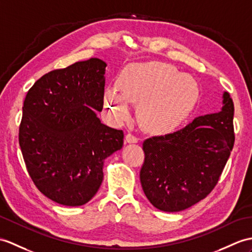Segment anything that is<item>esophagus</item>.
<instances>
[{
  "label": "esophagus",
  "instance_id": "1",
  "mask_svg": "<svg viewBox=\"0 0 252 252\" xmlns=\"http://www.w3.org/2000/svg\"><path fill=\"white\" fill-rule=\"evenodd\" d=\"M126 142L128 143V144H134V143L138 142V138L135 135H133V134L128 133V134H126Z\"/></svg>",
  "mask_w": 252,
  "mask_h": 252
}]
</instances>
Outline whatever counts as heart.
I'll return each mask as SVG.
<instances>
[{"label": "heart", "instance_id": "heart-1", "mask_svg": "<svg viewBox=\"0 0 252 252\" xmlns=\"http://www.w3.org/2000/svg\"><path fill=\"white\" fill-rule=\"evenodd\" d=\"M117 93L108 89L104 102L114 118L128 117L127 104L136 105L137 120L146 132L165 134L175 130L194 101L196 85L189 75L177 74L162 62L134 63L117 80Z\"/></svg>", "mask_w": 252, "mask_h": 252}]
</instances>
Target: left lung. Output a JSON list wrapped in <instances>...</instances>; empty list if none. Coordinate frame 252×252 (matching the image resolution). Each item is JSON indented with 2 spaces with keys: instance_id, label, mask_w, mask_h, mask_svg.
I'll return each mask as SVG.
<instances>
[{
  "instance_id": "obj_1",
  "label": "left lung",
  "mask_w": 252,
  "mask_h": 252,
  "mask_svg": "<svg viewBox=\"0 0 252 252\" xmlns=\"http://www.w3.org/2000/svg\"><path fill=\"white\" fill-rule=\"evenodd\" d=\"M233 117V99L224 92L220 113L200 116L181 130L145 140L140 184L155 207L180 212L213 191L235 140Z\"/></svg>"
}]
</instances>
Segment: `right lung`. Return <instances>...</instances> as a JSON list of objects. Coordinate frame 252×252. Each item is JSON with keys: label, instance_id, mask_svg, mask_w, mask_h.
Masks as SVG:
<instances>
[{"label": "right lung", "instance_id": "1", "mask_svg": "<svg viewBox=\"0 0 252 252\" xmlns=\"http://www.w3.org/2000/svg\"><path fill=\"white\" fill-rule=\"evenodd\" d=\"M104 61L91 58L42 76L28 91L19 126L27 171L51 201L80 206L95 195L103 164L124 146L122 130L101 124Z\"/></svg>", "mask_w": 252, "mask_h": 252}]
</instances>
